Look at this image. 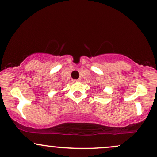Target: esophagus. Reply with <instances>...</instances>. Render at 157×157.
Here are the masks:
<instances>
[{
	"label": "esophagus",
	"instance_id": "34e87169",
	"mask_svg": "<svg viewBox=\"0 0 157 157\" xmlns=\"http://www.w3.org/2000/svg\"><path fill=\"white\" fill-rule=\"evenodd\" d=\"M72 82H80V79H78V80H73Z\"/></svg>",
	"mask_w": 157,
	"mask_h": 157
}]
</instances>
